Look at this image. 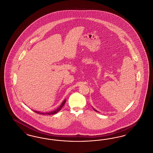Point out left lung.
<instances>
[{
	"label": "left lung",
	"instance_id": "left-lung-1",
	"mask_svg": "<svg viewBox=\"0 0 153 153\" xmlns=\"http://www.w3.org/2000/svg\"><path fill=\"white\" fill-rule=\"evenodd\" d=\"M94 110H95V111H97V112H98V111H97V110H95V109H94Z\"/></svg>",
	"mask_w": 153,
	"mask_h": 153
}]
</instances>
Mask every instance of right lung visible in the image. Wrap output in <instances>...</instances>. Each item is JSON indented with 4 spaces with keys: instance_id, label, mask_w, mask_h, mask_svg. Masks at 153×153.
Listing matches in <instances>:
<instances>
[{
    "instance_id": "1",
    "label": "right lung",
    "mask_w": 153,
    "mask_h": 153,
    "mask_svg": "<svg viewBox=\"0 0 153 153\" xmlns=\"http://www.w3.org/2000/svg\"><path fill=\"white\" fill-rule=\"evenodd\" d=\"M65 102H66V100H65L62 102V103L61 104V105L60 106V107H59L58 109H57L56 110H54V111H50L49 113H40V112H39V111H35V110H33V111H34L35 112L37 113H38V114H47V115L54 114L57 113L58 111H59L60 110H61V108H62V106L64 105V104L65 103Z\"/></svg>"
}]
</instances>
